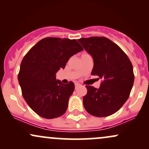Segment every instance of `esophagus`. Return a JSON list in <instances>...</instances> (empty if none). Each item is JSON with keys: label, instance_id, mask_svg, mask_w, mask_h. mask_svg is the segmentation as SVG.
<instances>
[{"label": "esophagus", "instance_id": "1", "mask_svg": "<svg viewBox=\"0 0 149 149\" xmlns=\"http://www.w3.org/2000/svg\"><path fill=\"white\" fill-rule=\"evenodd\" d=\"M80 84H79V83H75V88H76V89H77L78 88V87L80 86Z\"/></svg>", "mask_w": 149, "mask_h": 149}]
</instances>
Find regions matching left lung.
I'll list each match as a JSON object with an SVG mask.
<instances>
[{
  "instance_id": "8db88e82",
  "label": "left lung",
  "mask_w": 149,
  "mask_h": 149,
  "mask_svg": "<svg viewBox=\"0 0 149 149\" xmlns=\"http://www.w3.org/2000/svg\"><path fill=\"white\" fill-rule=\"evenodd\" d=\"M78 41L93 58L92 75L102 80L99 89L86 85L83 106L94 116L112 115L130 96L134 80L132 64L120 47L107 38H82Z\"/></svg>"
}]
</instances>
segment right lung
<instances>
[{
	"label": "right lung",
	"mask_w": 149,
	"mask_h": 149,
	"mask_svg": "<svg viewBox=\"0 0 149 149\" xmlns=\"http://www.w3.org/2000/svg\"><path fill=\"white\" fill-rule=\"evenodd\" d=\"M83 49L76 40L45 38L27 52L20 65L18 80L26 103L38 116L52 119L62 116L74 91L73 82L63 84L56 73L70 57Z\"/></svg>",
	"instance_id": "obj_1"
}]
</instances>
